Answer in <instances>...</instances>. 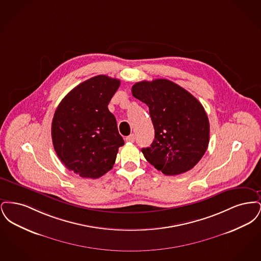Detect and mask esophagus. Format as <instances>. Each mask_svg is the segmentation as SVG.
I'll use <instances>...</instances> for the list:
<instances>
[{
  "instance_id": "obj_1",
  "label": "esophagus",
  "mask_w": 261,
  "mask_h": 261,
  "mask_svg": "<svg viewBox=\"0 0 261 261\" xmlns=\"http://www.w3.org/2000/svg\"><path fill=\"white\" fill-rule=\"evenodd\" d=\"M125 140H126V142L133 143V142L135 141V135H134V134H130L129 136H127L125 138Z\"/></svg>"
}]
</instances>
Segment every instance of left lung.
<instances>
[{"instance_id":"8db88e82","label":"left lung","mask_w":261,"mask_h":261,"mask_svg":"<svg viewBox=\"0 0 261 261\" xmlns=\"http://www.w3.org/2000/svg\"><path fill=\"white\" fill-rule=\"evenodd\" d=\"M136 99L149 107L154 140L142 152L165 175H178L200 161L210 143V121L191 93L167 79L141 81L132 87Z\"/></svg>"}]
</instances>
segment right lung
<instances>
[{"mask_svg":"<svg viewBox=\"0 0 261 261\" xmlns=\"http://www.w3.org/2000/svg\"><path fill=\"white\" fill-rule=\"evenodd\" d=\"M119 85L118 79L107 75L92 77L72 89L54 114V149L67 169L83 178L109 172L124 145L108 108Z\"/></svg>","mask_w":261,"mask_h":261,"instance_id":"obj_1","label":"right lung"}]
</instances>
